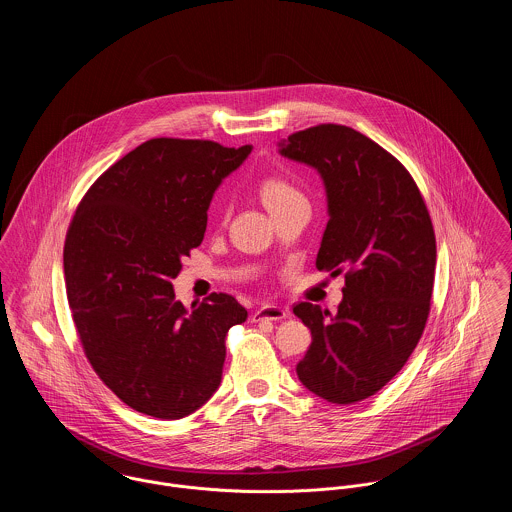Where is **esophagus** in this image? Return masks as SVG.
<instances>
[{"mask_svg": "<svg viewBox=\"0 0 512 512\" xmlns=\"http://www.w3.org/2000/svg\"><path fill=\"white\" fill-rule=\"evenodd\" d=\"M288 317V309L278 307V305H262L260 309L254 311L252 321L260 323V321H282Z\"/></svg>", "mask_w": 512, "mask_h": 512, "instance_id": "34e87169", "label": "esophagus"}]
</instances>
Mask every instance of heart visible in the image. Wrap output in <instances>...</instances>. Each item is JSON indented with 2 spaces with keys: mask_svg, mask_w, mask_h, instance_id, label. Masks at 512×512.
Returning <instances> with one entry per match:
<instances>
[{
  "mask_svg": "<svg viewBox=\"0 0 512 512\" xmlns=\"http://www.w3.org/2000/svg\"><path fill=\"white\" fill-rule=\"evenodd\" d=\"M260 199L266 205V209L272 213L278 207L292 203L295 199H303V197L290 181H286L282 177H268L260 183Z\"/></svg>",
  "mask_w": 512,
  "mask_h": 512,
  "instance_id": "heart-1",
  "label": "heart"
}]
</instances>
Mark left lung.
<instances>
[{
    "label": "left lung",
    "instance_id": "8db88e82",
    "mask_svg": "<svg viewBox=\"0 0 512 512\" xmlns=\"http://www.w3.org/2000/svg\"><path fill=\"white\" fill-rule=\"evenodd\" d=\"M278 146L325 187L317 270L347 268L335 315L309 301L293 307L313 337L297 378L331 404H353L392 380L424 333L436 274L432 219L404 165L353 128L321 124Z\"/></svg>",
    "mask_w": 512,
    "mask_h": 512
}]
</instances>
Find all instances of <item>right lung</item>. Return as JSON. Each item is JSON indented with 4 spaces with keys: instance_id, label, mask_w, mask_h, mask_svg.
Returning <instances> with one entry per match:
<instances>
[{
    "instance_id": "obj_1",
    "label": "right lung",
    "mask_w": 512,
    "mask_h": 512,
    "mask_svg": "<svg viewBox=\"0 0 512 512\" xmlns=\"http://www.w3.org/2000/svg\"><path fill=\"white\" fill-rule=\"evenodd\" d=\"M250 151L149 140L104 171L74 213L63 260L82 349L102 382L146 416L199 410L220 386L228 329L248 317L228 293L187 309L171 280L203 242L222 179Z\"/></svg>"
}]
</instances>
